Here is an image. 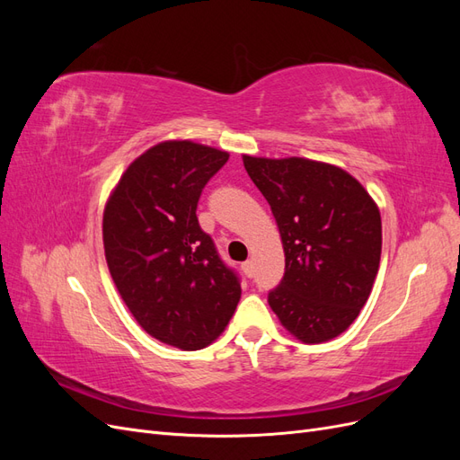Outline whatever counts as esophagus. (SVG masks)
<instances>
[{
  "label": "esophagus",
  "instance_id": "34e87169",
  "mask_svg": "<svg viewBox=\"0 0 460 460\" xmlns=\"http://www.w3.org/2000/svg\"><path fill=\"white\" fill-rule=\"evenodd\" d=\"M242 269H243L245 276H249V278H252V276H253V272H255V267H253V261H245V262L242 264Z\"/></svg>",
  "mask_w": 460,
  "mask_h": 460
}]
</instances>
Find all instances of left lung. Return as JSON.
<instances>
[{"instance_id": "8db88e82", "label": "left lung", "mask_w": 460, "mask_h": 460, "mask_svg": "<svg viewBox=\"0 0 460 460\" xmlns=\"http://www.w3.org/2000/svg\"><path fill=\"white\" fill-rule=\"evenodd\" d=\"M243 166L284 245L286 272L269 291L270 309L303 343L333 340L365 307L378 274V205L358 180L328 163L243 155Z\"/></svg>"}]
</instances>
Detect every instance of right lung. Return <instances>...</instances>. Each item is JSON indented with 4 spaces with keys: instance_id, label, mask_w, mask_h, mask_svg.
Masks as SVG:
<instances>
[{
    "instance_id": "1",
    "label": "right lung",
    "mask_w": 460,
    "mask_h": 460,
    "mask_svg": "<svg viewBox=\"0 0 460 460\" xmlns=\"http://www.w3.org/2000/svg\"><path fill=\"white\" fill-rule=\"evenodd\" d=\"M228 157L188 140L161 142L124 171L105 205V259L122 301L149 336L184 351L213 343L242 297L238 274L196 215Z\"/></svg>"
}]
</instances>
